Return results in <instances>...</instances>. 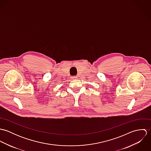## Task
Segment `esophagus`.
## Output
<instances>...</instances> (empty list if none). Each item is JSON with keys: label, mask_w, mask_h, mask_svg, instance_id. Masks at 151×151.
<instances>
[{"label": "esophagus", "mask_w": 151, "mask_h": 151, "mask_svg": "<svg viewBox=\"0 0 151 151\" xmlns=\"http://www.w3.org/2000/svg\"><path fill=\"white\" fill-rule=\"evenodd\" d=\"M72 78H74V79H76V78H77V77L76 76H73V77H72Z\"/></svg>", "instance_id": "esophagus-1"}]
</instances>
